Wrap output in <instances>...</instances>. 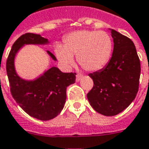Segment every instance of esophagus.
<instances>
[{
  "mask_svg": "<svg viewBox=\"0 0 149 149\" xmlns=\"http://www.w3.org/2000/svg\"><path fill=\"white\" fill-rule=\"evenodd\" d=\"M82 74H77L76 75V82H79L80 80H81V79H82Z\"/></svg>",
  "mask_w": 149,
  "mask_h": 149,
  "instance_id": "obj_1",
  "label": "esophagus"
}]
</instances>
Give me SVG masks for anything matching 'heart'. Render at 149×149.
Returning a JSON list of instances; mask_svg holds the SVG:
<instances>
[{"label":"heart","mask_w":149,"mask_h":149,"mask_svg":"<svg viewBox=\"0 0 149 149\" xmlns=\"http://www.w3.org/2000/svg\"><path fill=\"white\" fill-rule=\"evenodd\" d=\"M113 49L112 38L108 33L95 30H78L70 33L64 38V46L58 44L55 54L64 66L74 63V55L83 69L97 71L109 62Z\"/></svg>","instance_id":"b5f03b06"}]
</instances>
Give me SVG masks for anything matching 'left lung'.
<instances>
[{
    "instance_id": "obj_1",
    "label": "left lung",
    "mask_w": 149,
    "mask_h": 149,
    "mask_svg": "<svg viewBox=\"0 0 149 149\" xmlns=\"http://www.w3.org/2000/svg\"><path fill=\"white\" fill-rule=\"evenodd\" d=\"M109 30L114 42L112 55L103 69L89 74L94 86L86 96L95 111L113 116L126 109L136 96L140 63L133 42L114 29Z\"/></svg>"
}]
</instances>
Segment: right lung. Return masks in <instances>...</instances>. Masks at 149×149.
I'll use <instances>...</instances> for the list:
<instances>
[{
    "instance_id": "right-lung-1",
    "label": "right lung",
    "mask_w": 149,
    "mask_h": 149,
    "mask_svg": "<svg viewBox=\"0 0 149 149\" xmlns=\"http://www.w3.org/2000/svg\"><path fill=\"white\" fill-rule=\"evenodd\" d=\"M49 40L40 34L25 33L17 39L6 62V71L10 91L18 105L30 116L40 120L55 118L64 107L66 100V87L75 82V73H63L56 66L46 70L33 79L19 76L15 68V58L26 45L45 46ZM48 55L54 61L55 56L49 50Z\"/></svg>"
}]
</instances>
